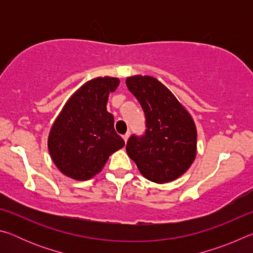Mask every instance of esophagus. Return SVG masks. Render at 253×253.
Instances as JSON below:
<instances>
[{"label":"esophagus","instance_id":"obj_1","mask_svg":"<svg viewBox=\"0 0 253 253\" xmlns=\"http://www.w3.org/2000/svg\"><path fill=\"white\" fill-rule=\"evenodd\" d=\"M129 136H130V132H129V131H128V132H126V134L123 136V138H124V140H125V142H126V143H127V140H128V138H129Z\"/></svg>","mask_w":253,"mask_h":253}]
</instances>
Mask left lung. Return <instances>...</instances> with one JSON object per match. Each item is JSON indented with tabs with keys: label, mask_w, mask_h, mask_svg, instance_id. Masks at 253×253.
Wrapping results in <instances>:
<instances>
[{
	"label": "left lung",
	"mask_w": 253,
	"mask_h": 253,
	"mask_svg": "<svg viewBox=\"0 0 253 253\" xmlns=\"http://www.w3.org/2000/svg\"><path fill=\"white\" fill-rule=\"evenodd\" d=\"M126 84L146 117L145 135H132L128 139V156L149 181H175L195 160L198 132L193 118L172 91L154 77L131 76Z\"/></svg>",
	"instance_id": "1"
}]
</instances>
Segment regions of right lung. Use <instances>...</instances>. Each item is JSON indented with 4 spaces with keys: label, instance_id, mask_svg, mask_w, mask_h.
I'll return each instance as SVG.
<instances>
[{
    "label": "right lung",
    "instance_id": "right-lung-1",
    "mask_svg": "<svg viewBox=\"0 0 253 253\" xmlns=\"http://www.w3.org/2000/svg\"><path fill=\"white\" fill-rule=\"evenodd\" d=\"M119 85L114 77L87 81L63 106L48 137L50 156L58 169L76 181H87L101 172L111 154L125 142L107 111L110 92Z\"/></svg>",
    "mask_w": 253,
    "mask_h": 253
}]
</instances>
